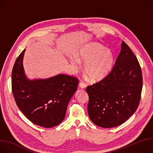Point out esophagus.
<instances>
[{
	"label": "esophagus",
	"mask_w": 153,
	"mask_h": 153,
	"mask_svg": "<svg viewBox=\"0 0 153 153\" xmlns=\"http://www.w3.org/2000/svg\"><path fill=\"white\" fill-rule=\"evenodd\" d=\"M86 86V85L85 83H84V82H83L79 83V87H80V88H82V89L85 88Z\"/></svg>",
	"instance_id": "obj_1"
}]
</instances>
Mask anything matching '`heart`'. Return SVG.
Here are the masks:
<instances>
[{"label":"heart","instance_id":"heart-1","mask_svg":"<svg viewBox=\"0 0 153 153\" xmlns=\"http://www.w3.org/2000/svg\"><path fill=\"white\" fill-rule=\"evenodd\" d=\"M70 60L76 70H80L85 63V73L92 82L104 79L110 71L114 63L112 52L100 45L93 42L85 45L78 53V57L71 56Z\"/></svg>","mask_w":153,"mask_h":153}]
</instances>
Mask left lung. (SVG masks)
Returning a JSON list of instances; mask_svg holds the SVG:
<instances>
[{"mask_svg":"<svg viewBox=\"0 0 153 153\" xmlns=\"http://www.w3.org/2000/svg\"><path fill=\"white\" fill-rule=\"evenodd\" d=\"M142 73L136 56L125 42L111 71L86 88L88 113L96 125L108 128L126 121L136 111L142 89Z\"/></svg>","mask_w":153,"mask_h":153,"instance_id":"8db88e82","label":"left lung"}]
</instances>
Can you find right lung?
I'll return each mask as SVG.
<instances>
[{
	"label": "right lung",
	"mask_w": 153,
	"mask_h": 153,
	"mask_svg": "<svg viewBox=\"0 0 153 153\" xmlns=\"http://www.w3.org/2000/svg\"><path fill=\"white\" fill-rule=\"evenodd\" d=\"M25 51V49L17 58L11 74L12 91L16 104L33 123L44 128L57 126L65 118L79 80L63 74L45 79H28L23 67Z\"/></svg>",
	"instance_id": "obj_1"
}]
</instances>
